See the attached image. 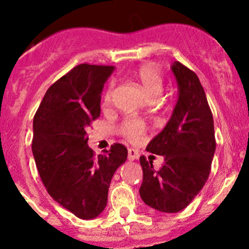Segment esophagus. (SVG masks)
<instances>
[{"instance_id": "esophagus-1", "label": "esophagus", "mask_w": 249, "mask_h": 249, "mask_svg": "<svg viewBox=\"0 0 249 249\" xmlns=\"http://www.w3.org/2000/svg\"><path fill=\"white\" fill-rule=\"evenodd\" d=\"M139 158V152L136 149H132V148H129L127 149V159L129 160H136Z\"/></svg>"}]
</instances>
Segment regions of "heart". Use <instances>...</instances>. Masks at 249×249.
<instances>
[{"mask_svg": "<svg viewBox=\"0 0 249 249\" xmlns=\"http://www.w3.org/2000/svg\"><path fill=\"white\" fill-rule=\"evenodd\" d=\"M134 77L139 80L150 99L154 100L159 96L162 90L164 79H162L161 71L157 65L152 62L140 65L134 71ZM113 90H114V82H109L102 94L104 106H108L112 101ZM145 131H147V127H145L144 122L135 117L125 119L119 126V134L129 142H139L144 137Z\"/></svg>", "mask_w": 249, "mask_h": 249, "instance_id": "1", "label": "heart"}]
</instances>
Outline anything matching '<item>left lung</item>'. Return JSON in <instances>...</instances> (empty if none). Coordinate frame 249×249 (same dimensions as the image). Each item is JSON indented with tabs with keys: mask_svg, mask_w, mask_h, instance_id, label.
<instances>
[{
	"mask_svg": "<svg viewBox=\"0 0 249 249\" xmlns=\"http://www.w3.org/2000/svg\"><path fill=\"white\" fill-rule=\"evenodd\" d=\"M171 70L178 85L177 104L165 129L147 145L148 152L164 155V165L154 170L152 160L140 158L141 197L145 205L166 213L184 210L199 194L215 150L213 115L199 78L179 61Z\"/></svg>",
	"mask_w": 249,
	"mask_h": 249,
	"instance_id": "obj_1",
	"label": "left lung"
}]
</instances>
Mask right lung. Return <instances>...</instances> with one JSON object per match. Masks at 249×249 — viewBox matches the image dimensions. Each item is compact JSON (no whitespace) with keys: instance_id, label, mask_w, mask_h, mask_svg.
<instances>
[{"instance_id":"1","label":"right lung","mask_w":249,"mask_h":249,"mask_svg":"<svg viewBox=\"0 0 249 249\" xmlns=\"http://www.w3.org/2000/svg\"><path fill=\"white\" fill-rule=\"evenodd\" d=\"M114 67L80 64L47 90L34 117L32 153L48 194L80 219L107 205L113 175L125 162L120 143L104 154L88 147L87 129L101 113V92Z\"/></svg>"}]
</instances>
